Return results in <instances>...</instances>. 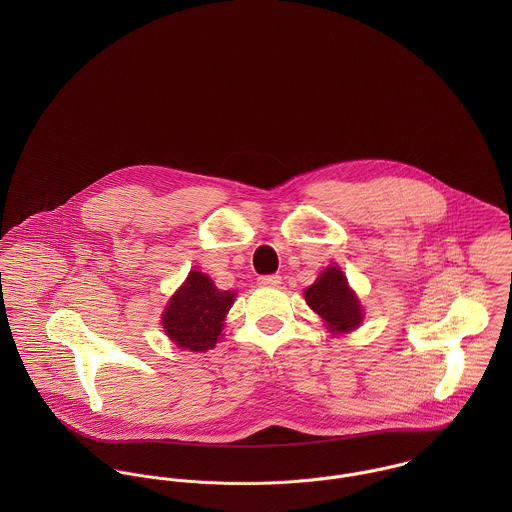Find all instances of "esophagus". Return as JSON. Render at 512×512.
<instances>
[{
  "mask_svg": "<svg viewBox=\"0 0 512 512\" xmlns=\"http://www.w3.org/2000/svg\"><path fill=\"white\" fill-rule=\"evenodd\" d=\"M258 284L260 286H266V288H276L282 284V278L278 274H270V276H260L258 278Z\"/></svg>",
  "mask_w": 512,
  "mask_h": 512,
  "instance_id": "esophagus-1",
  "label": "esophagus"
}]
</instances>
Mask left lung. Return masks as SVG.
<instances>
[{
	"instance_id": "8db88e82",
	"label": "left lung",
	"mask_w": 512,
	"mask_h": 512,
	"mask_svg": "<svg viewBox=\"0 0 512 512\" xmlns=\"http://www.w3.org/2000/svg\"><path fill=\"white\" fill-rule=\"evenodd\" d=\"M305 301L331 333H349L363 323L361 301L339 266H329L319 274L315 284L305 290Z\"/></svg>"
}]
</instances>
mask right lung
Masks as SVG:
<instances>
[{"label":"right lung","instance_id":"add662e5","mask_svg":"<svg viewBox=\"0 0 512 512\" xmlns=\"http://www.w3.org/2000/svg\"><path fill=\"white\" fill-rule=\"evenodd\" d=\"M234 297L236 293L217 290L207 274L193 270L169 299L161 325L177 347L195 353L209 351L222 335L224 317Z\"/></svg>","mask_w":512,"mask_h":512}]
</instances>
